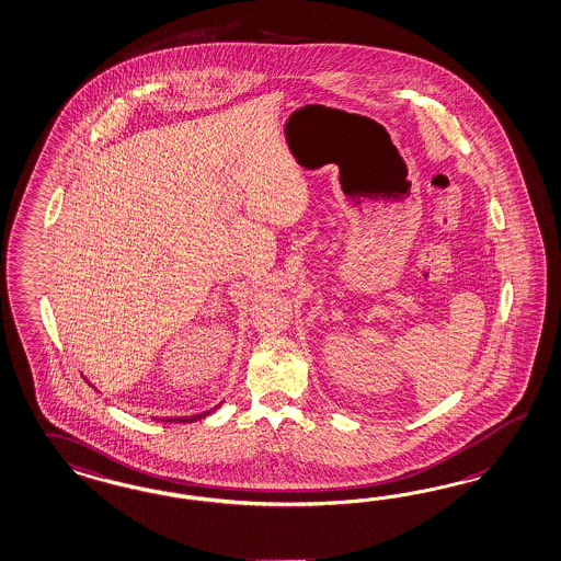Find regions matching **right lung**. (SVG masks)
Segmentation results:
<instances>
[{"mask_svg":"<svg viewBox=\"0 0 561 561\" xmlns=\"http://www.w3.org/2000/svg\"><path fill=\"white\" fill-rule=\"evenodd\" d=\"M219 405H221V403H219ZM219 405H215L213 410H207V412H203V414H196V416L178 417V420H172V417H168V420H163V422H194V420H201V417L208 416V414H210V412H215V410H217Z\"/></svg>","mask_w":561,"mask_h":561,"instance_id":"add662e5","label":"right lung"}]
</instances>
